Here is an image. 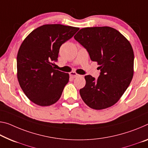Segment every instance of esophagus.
I'll return each instance as SVG.
<instances>
[{"label":"esophagus","instance_id":"1","mask_svg":"<svg viewBox=\"0 0 148 148\" xmlns=\"http://www.w3.org/2000/svg\"><path fill=\"white\" fill-rule=\"evenodd\" d=\"M79 76V74H78L77 73H76V72H70V76L71 77V78H76V77H78Z\"/></svg>","mask_w":148,"mask_h":148}]
</instances>
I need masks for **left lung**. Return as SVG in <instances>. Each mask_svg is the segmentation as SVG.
Instances as JSON below:
<instances>
[{
  "label": "left lung",
  "instance_id": "8db88e82",
  "mask_svg": "<svg viewBox=\"0 0 148 148\" xmlns=\"http://www.w3.org/2000/svg\"><path fill=\"white\" fill-rule=\"evenodd\" d=\"M74 39L88 51L91 60L99 65L97 79L85 76L86 86L79 90L84 103L91 109L101 110L114 105L132 81L134 51L126 37L114 28L84 27Z\"/></svg>",
  "mask_w": 148,
  "mask_h": 148
}]
</instances>
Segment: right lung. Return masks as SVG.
I'll use <instances>...</instances> for the list:
<instances>
[{
  "label": "right lung",
  "instance_id": "obj_1",
  "mask_svg": "<svg viewBox=\"0 0 148 148\" xmlns=\"http://www.w3.org/2000/svg\"><path fill=\"white\" fill-rule=\"evenodd\" d=\"M78 27L46 24L26 37L17 55V77L28 99L39 106H49L60 99L69 74L55 70L60 46L73 37Z\"/></svg>",
  "mask_w": 148,
  "mask_h": 148
}]
</instances>
